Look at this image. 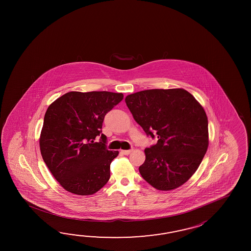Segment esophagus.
Returning <instances> with one entry per match:
<instances>
[{"mask_svg":"<svg viewBox=\"0 0 251 251\" xmlns=\"http://www.w3.org/2000/svg\"><path fill=\"white\" fill-rule=\"evenodd\" d=\"M133 150H122L121 151V153L124 155H129L132 152Z\"/></svg>","mask_w":251,"mask_h":251,"instance_id":"obj_1","label":"esophagus"}]
</instances>
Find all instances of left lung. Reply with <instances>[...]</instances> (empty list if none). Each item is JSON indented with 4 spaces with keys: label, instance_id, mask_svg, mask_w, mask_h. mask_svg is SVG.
Here are the masks:
<instances>
[{
    "label": "left lung",
    "instance_id": "8db88e82",
    "mask_svg": "<svg viewBox=\"0 0 251 251\" xmlns=\"http://www.w3.org/2000/svg\"><path fill=\"white\" fill-rule=\"evenodd\" d=\"M125 100L147 136L158 138L144 150L140 174L158 190L180 187L198 170L208 148V120L203 107L183 89L139 91Z\"/></svg>",
    "mask_w": 251,
    "mask_h": 251
}]
</instances>
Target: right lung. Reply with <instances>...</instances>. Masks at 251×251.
Segmentation results:
<instances>
[{"label": "right lung", "instance_id": "obj_1", "mask_svg": "<svg viewBox=\"0 0 251 251\" xmlns=\"http://www.w3.org/2000/svg\"><path fill=\"white\" fill-rule=\"evenodd\" d=\"M122 93L71 91L58 98L44 118L39 145L45 163L69 192L89 196L110 177V163L118 151L107 149L102 123L123 100ZM100 136V142H94Z\"/></svg>", "mask_w": 251, "mask_h": 251}]
</instances>
